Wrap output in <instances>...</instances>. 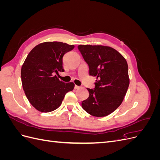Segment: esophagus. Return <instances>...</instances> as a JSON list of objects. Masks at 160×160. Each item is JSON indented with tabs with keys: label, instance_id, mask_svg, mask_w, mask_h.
I'll return each mask as SVG.
<instances>
[{
	"label": "esophagus",
	"instance_id": "34e87169",
	"mask_svg": "<svg viewBox=\"0 0 160 160\" xmlns=\"http://www.w3.org/2000/svg\"><path fill=\"white\" fill-rule=\"evenodd\" d=\"M80 88H81V87H80V86H78V85H75V89H79Z\"/></svg>",
	"mask_w": 160,
	"mask_h": 160
}]
</instances>
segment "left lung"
I'll return each mask as SVG.
<instances>
[{
    "instance_id": "8db88e82",
    "label": "left lung",
    "mask_w": 160,
    "mask_h": 160,
    "mask_svg": "<svg viewBox=\"0 0 160 160\" xmlns=\"http://www.w3.org/2000/svg\"><path fill=\"white\" fill-rule=\"evenodd\" d=\"M78 49L89 67V75L97 77L94 89L88 88L89 98L81 106L95 117H105L122 104L129 85L128 65L113 48L80 45Z\"/></svg>"
}]
</instances>
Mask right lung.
<instances>
[{
  "mask_svg": "<svg viewBox=\"0 0 160 160\" xmlns=\"http://www.w3.org/2000/svg\"><path fill=\"white\" fill-rule=\"evenodd\" d=\"M73 45L45 42L28 53L21 68L22 88L30 103L41 112H51L61 105L65 94L74 89L72 82L64 83L55 74L64 71L62 57Z\"/></svg>",
  "mask_w": 160,
  "mask_h": 160,
  "instance_id": "obj_1",
  "label": "right lung"
}]
</instances>
